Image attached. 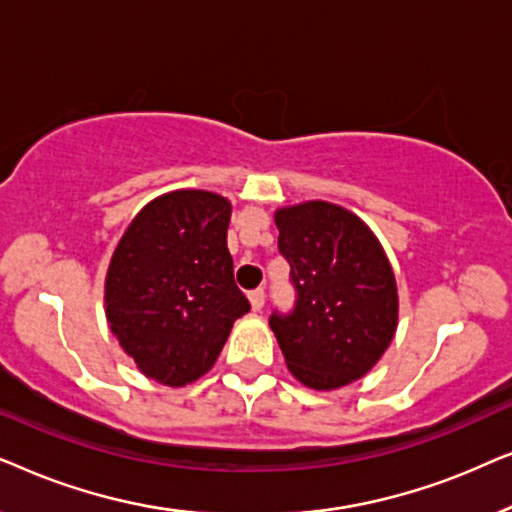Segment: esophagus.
<instances>
[{"label": "esophagus", "mask_w": 512, "mask_h": 512, "mask_svg": "<svg viewBox=\"0 0 512 512\" xmlns=\"http://www.w3.org/2000/svg\"><path fill=\"white\" fill-rule=\"evenodd\" d=\"M249 303H251V310H254V312L263 310V305H265V291H263V289L251 291V293H249Z\"/></svg>", "instance_id": "esophagus-1"}]
</instances>
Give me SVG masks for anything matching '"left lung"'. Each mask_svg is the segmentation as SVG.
Listing matches in <instances>:
<instances>
[{
    "mask_svg": "<svg viewBox=\"0 0 512 512\" xmlns=\"http://www.w3.org/2000/svg\"><path fill=\"white\" fill-rule=\"evenodd\" d=\"M279 251L298 298L270 328L305 387L333 391L370 373L394 340L398 289L380 240L359 216L324 200L275 212Z\"/></svg>",
    "mask_w": 512,
    "mask_h": 512,
    "instance_id": "obj_1",
    "label": "left lung"
}]
</instances>
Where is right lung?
<instances>
[{"label": "right lung", "mask_w": 512, "mask_h": 512, "mask_svg": "<svg viewBox=\"0 0 512 512\" xmlns=\"http://www.w3.org/2000/svg\"><path fill=\"white\" fill-rule=\"evenodd\" d=\"M230 212L219 193L170 191L142 207L111 256L104 279L109 331L165 387L205 375L235 319L251 310L233 277Z\"/></svg>", "instance_id": "add662e5"}]
</instances>
